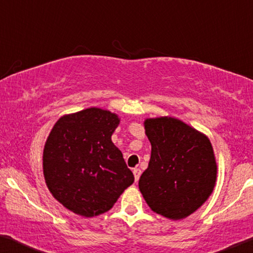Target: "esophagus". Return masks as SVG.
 <instances>
[{"mask_svg":"<svg viewBox=\"0 0 253 253\" xmlns=\"http://www.w3.org/2000/svg\"><path fill=\"white\" fill-rule=\"evenodd\" d=\"M133 172H134V177H135V182H138V179H139V176H141V174H142L141 169H138V168L134 169Z\"/></svg>","mask_w":253,"mask_h":253,"instance_id":"esophagus-1","label":"esophagus"}]
</instances>
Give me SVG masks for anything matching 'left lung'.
I'll list each match as a JSON object with an SVG mask.
<instances>
[{
	"instance_id": "left-lung-1",
	"label": "left lung",
	"mask_w": 253,
	"mask_h": 253,
	"mask_svg": "<svg viewBox=\"0 0 253 253\" xmlns=\"http://www.w3.org/2000/svg\"><path fill=\"white\" fill-rule=\"evenodd\" d=\"M151 143L148 168L138 180L151 210L180 220L195 212L212 193L217 163L207 135L172 117L144 120Z\"/></svg>"
}]
</instances>
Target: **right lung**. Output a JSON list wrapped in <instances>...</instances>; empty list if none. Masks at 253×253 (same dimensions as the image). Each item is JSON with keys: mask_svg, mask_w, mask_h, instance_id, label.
I'll use <instances>...</instances> for the list:
<instances>
[{"mask_svg": "<svg viewBox=\"0 0 253 253\" xmlns=\"http://www.w3.org/2000/svg\"><path fill=\"white\" fill-rule=\"evenodd\" d=\"M117 114L100 108L65 115L54 124L43 151L45 183L68 210L89 218L114 207L134 175L111 141Z\"/></svg>", "mask_w": 253, "mask_h": 253, "instance_id": "add662e5", "label": "right lung"}]
</instances>
